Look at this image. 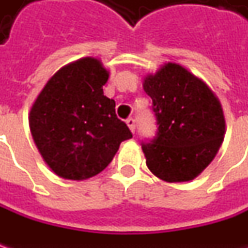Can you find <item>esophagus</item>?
<instances>
[{
  "mask_svg": "<svg viewBox=\"0 0 248 248\" xmlns=\"http://www.w3.org/2000/svg\"><path fill=\"white\" fill-rule=\"evenodd\" d=\"M127 125L129 127V129L132 131V132H135V129H137V121H135V119H132V117H129V119H127Z\"/></svg>",
  "mask_w": 248,
  "mask_h": 248,
  "instance_id": "obj_1",
  "label": "esophagus"
}]
</instances>
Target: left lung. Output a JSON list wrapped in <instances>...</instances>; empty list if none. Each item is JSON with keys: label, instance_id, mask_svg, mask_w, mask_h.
Listing matches in <instances>:
<instances>
[{"label": "left lung", "instance_id": "obj_1", "mask_svg": "<svg viewBox=\"0 0 248 248\" xmlns=\"http://www.w3.org/2000/svg\"><path fill=\"white\" fill-rule=\"evenodd\" d=\"M143 88L152 98L157 131L142 140L149 170L167 182L195 179L215 157L225 134L219 100L196 76L167 63L148 76Z\"/></svg>", "mask_w": 248, "mask_h": 248}]
</instances>
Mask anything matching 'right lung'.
<instances>
[{"label": "right lung", "mask_w": 248, "mask_h": 248, "mask_svg": "<svg viewBox=\"0 0 248 248\" xmlns=\"http://www.w3.org/2000/svg\"><path fill=\"white\" fill-rule=\"evenodd\" d=\"M109 73L99 61L84 58L62 67L46 82L30 111L34 142L55 174L87 179L113 160L120 143L132 138L103 95Z\"/></svg>", "instance_id": "1"}]
</instances>
